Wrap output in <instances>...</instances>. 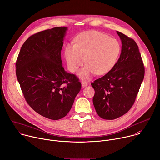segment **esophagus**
I'll return each mask as SVG.
<instances>
[{
  "mask_svg": "<svg viewBox=\"0 0 160 160\" xmlns=\"http://www.w3.org/2000/svg\"><path fill=\"white\" fill-rule=\"evenodd\" d=\"M82 85L83 87H85L88 85V83L86 82H84V81H82Z\"/></svg>",
  "mask_w": 160,
  "mask_h": 160,
  "instance_id": "1",
  "label": "esophagus"
}]
</instances>
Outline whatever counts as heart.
<instances>
[{"mask_svg": "<svg viewBox=\"0 0 160 160\" xmlns=\"http://www.w3.org/2000/svg\"><path fill=\"white\" fill-rule=\"evenodd\" d=\"M121 52V45L115 38L97 31L81 33L75 38V44H68L64 50L69 70L78 72L85 62L87 64L80 73L83 80H88L96 73H108L116 64Z\"/></svg>", "mask_w": 160, "mask_h": 160, "instance_id": "obj_1", "label": "heart"}]
</instances>
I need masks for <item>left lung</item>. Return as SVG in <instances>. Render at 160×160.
I'll return each instance as SVG.
<instances>
[{
	"label": "left lung",
	"mask_w": 160,
	"mask_h": 160,
	"mask_svg": "<svg viewBox=\"0 0 160 160\" xmlns=\"http://www.w3.org/2000/svg\"><path fill=\"white\" fill-rule=\"evenodd\" d=\"M117 32L122 42L120 56L111 70L91 83L95 90L96 111L105 120L118 118L130 109L145 73L138 44L132 38Z\"/></svg>",
	"instance_id": "left-lung-1"
}]
</instances>
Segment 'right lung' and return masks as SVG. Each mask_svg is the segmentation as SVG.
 I'll return each mask as SVG.
<instances>
[{
  "label": "right lung",
  "mask_w": 160,
  "mask_h": 160,
  "mask_svg": "<svg viewBox=\"0 0 160 160\" xmlns=\"http://www.w3.org/2000/svg\"><path fill=\"white\" fill-rule=\"evenodd\" d=\"M66 30L55 27L31 35L16 62L17 79L26 101L39 115L54 120L67 115L82 87L79 78L62 66Z\"/></svg>",
  "instance_id": "add662e5"
}]
</instances>
